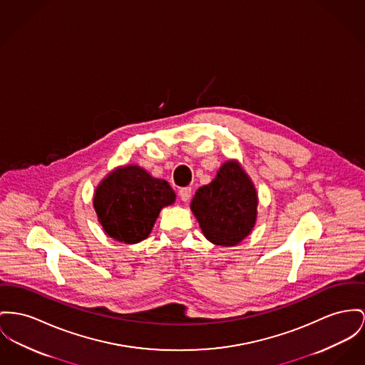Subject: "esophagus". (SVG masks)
Listing matches in <instances>:
<instances>
[{
	"label": "esophagus",
	"instance_id": "obj_1",
	"mask_svg": "<svg viewBox=\"0 0 365 365\" xmlns=\"http://www.w3.org/2000/svg\"><path fill=\"white\" fill-rule=\"evenodd\" d=\"M191 194H192V190L191 187H185V188H180L178 191V196L181 197L182 202H188L191 199Z\"/></svg>",
	"mask_w": 365,
	"mask_h": 365
}]
</instances>
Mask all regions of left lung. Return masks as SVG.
<instances>
[{"mask_svg":"<svg viewBox=\"0 0 365 365\" xmlns=\"http://www.w3.org/2000/svg\"><path fill=\"white\" fill-rule=\"evenodd\" d=\"M191 209L210 242L234 246L256 222L257 195L241 166L227 162L209 185L196 191Z\"/></svg>","mask_w":365,"mask_h":365,"instance_id":"8db88e82","label":"left lung"}]
</instances>
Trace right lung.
Instances as JSON below:
<instances>
[{
    "label": "right lung",
    "instance_id": "add662e5",
    "mask_svg": "<svg viewBox=\"0 0 365 365\" xmlns=\"http://www.w3.org/2000/svg\"><path fill=\"white\" fill-rule=\"evenodd\" d=\"M174 200L175 194L168 181L153 178L138 166H125L99 184L94 207L110 238L137 243L148 238L160 209Z\"/></svg>",
    "mask_w": 365,
    "mask_h": 365
}]
</instances>
